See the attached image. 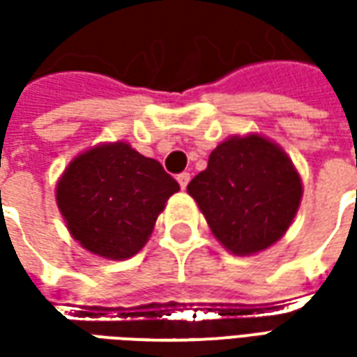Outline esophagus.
I'll list each match as a JSON object with an SVG mask.
<instances>
[{"label":"esophagus","instance_id":"obj_1","mask_svg":"<svg viewBox=\"0 0 357 357\" xmlns=\"http://www.w3.org/2000/svg\"><path fill=\"white\" fill-rule=\"evenodd\" d=\"M189 179H191V176H189L187 172H181V174H178V183L181 189H185L187 183H189Z\"/></svg>","mask_w":357,"mask_h":357}]
</instances>
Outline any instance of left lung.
Here are the masks:
<instances>
[{
    "label": "left lung",
    "instance_id": "obj_1",
    "mask_svg": "<svg viewBox=\"0 0 357 357\" xmlns=\"http://www.w3.org/2000/svg\"><path fill=\"white\" fill-rule=\"evenodd\" d=\"M187 193L214 237L233 255L248 256L287 233L298 212L302 181L283 149L250 133L220 143Z\"/></svg>",
    "mask_w": 357,
    "mask_h": 357
}]
</instances>
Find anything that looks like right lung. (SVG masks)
Segmentation results:
<instances>
[{
    "mask_svg": "<svg viewBox=\"0 0 357 357\" xmlns=\"http://www.w3.org/2000/svg\"><path fill=\"white\" fill-rule=\"evenodd\" d=\"M179 185L158 160L124 141L89 149L66 166L57 206L82 247L126 260L145 247L158 214Z\"/></svg>",
    "mask_w": 357,
    "mask_h": 357,
    "instance_id": "right-lung-1",
    "label": "right lung"
}]
</instances>
